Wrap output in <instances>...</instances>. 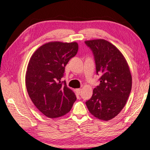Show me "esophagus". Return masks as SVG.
Segmentation results:
<instances>
[{"label":"esophagus","instance_id":"esophagus-1","mask_svg":"<svg viewBox=\"0 0 150 150\" xmlns=\"http://www.w3.org/2000/svg\"><path fill=\"white\" fill-rule=\"evenodd\" d=\"M75 92L77 93L78 95H79V94L81 92V88H77V89H75Z\"/></svg>","mask_w":150,"mask_h":150}]
</instances>
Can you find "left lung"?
Wrapping results in <instances>:
<instances>
[{"mask_svg": "<svg viewBox=\"0 0 150 150\" xmlns=\"http://www.w3.org/2000/svg\"><path fill=\"white\" fill-rule=\"evenodd\" d=\"M95 57L100 84L86 102L90 113L108 121L117 116L125 106L132 89L131 73L125 57L115 45L103 39L87 40Z\"/></svg>", "mask_w": 150, "mask_h": 150, "instance_id": "left-lung-1", "label": "left lung"}]
</instances>
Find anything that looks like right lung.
<instances>
[{"label":"right lung","instance_id":"obj_1","mask_svg":"<svg viewBox=\"0 0 150 150\" xmlns=\"http://www.w3.org/2000/svg\"><path fill=\"white\" fill-rule=\"evenodd\" d=\"M77 42H50L35 51L26 73L30 98L38 110L50 118L69 112L77 99L75 93L61 82L65 67L77 54Z\"/></svg>","mask_w":150,"mask_h":150}]
</instances>
